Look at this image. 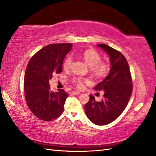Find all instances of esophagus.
I'll return each mask as SVG.
<instances>
[{
    "instance_id": "obj_1",
    "label": "esophagus",
    "mask_w": 156,
    "mask_h": 156,
    "mask_svg": "<svg viewBox=\"0 0 156 156\" xmlns=\"http://www.w3.org/2000/svg\"><path fill=\"white\" fill-rule=\"evenodd\" d=\"M72 94H74V95H78L80 94V91H73V92H72Z\"/></svg>"
}]
</instances>
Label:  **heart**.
I'll return each mask as SVG.
<instances>
[{
  "label": "heart",
  "instance_id": "1",
  "mask_svg": "<svg viewBox=\"0 0 156 156\" xmlns=\"http://www.w3.org/2000/svg\"><path fill=\"white\" fill-rule=\"evenodd\" d=\"M82 57L84 61L90 67V70L95 76L101 78L108 73L109 70V65L105 62H101V57L98 53L94 50L88 49L83 52ZM73 59L70 56L68 57L63 63V68L65 69H69L71 66ZM73 82L80 88H82L83 83H88L87 79L83 78H74Z\"/></svg>",
  "mask_w": 156,
  "mask_h": 156
}]
</instances>
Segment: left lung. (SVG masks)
I'll return each mask as SVG.
<instances>
[{
  "label": "left lung",
  "instance_id": "1",
  "mask_svg": "<svg viewBox=\"0 0 156 156\" xmlns=\"http://www.w3.org/2000/svg\"><path fill=\"white\" fill-rule=\"evenodd\" d=\"M109 55L110 71L102 82L94 87L96 91H103V99L96 101L90 95V100L84 105L90 121L97 125H105L115 121L125 110L133 91L129 66L126 59L118 51L105 44H99Z\"/></svg>",
  "mask_w": 156,
  "mask_h": 156
}]
</instances>
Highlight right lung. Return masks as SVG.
<instances>
[{"mask_svg":"<svg viewBox=\"0 0 156 156\" xmlns=\"http://www.w3.org/2000/svg\"><path fill=\"white\" fill-rule=\"evenodd\" d=\"M73 44H51L42 48L32 57L26 67L24 92L27 106L35 116L51 121L64 111L68 94L63 90H50L49 80L55 74L62 72L66 55Z\"/></svg>","mask_w":156,"mask_h":156,"instance_id":"right-lung-1","label":"right lung"}]
</instances>
